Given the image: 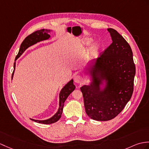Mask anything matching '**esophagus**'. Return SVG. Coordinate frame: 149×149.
Returning a JSON list of instances; mask_svg holds the SVG:
<instances>
[{"label":"esophagus","instance_id":"esophagus-1","mask_svg":"<svg viewBox=\"0 0 149 149\" xmlns=\"http://www.w3.org/2000/svg\"><path fill=\"white\" fill-rule=\"evenodd\" d=\"M74 81L75 83H77V84H81L83 81V79L81 75H76L74 76Z\"/></svg>","mask_w":149,"mask_h":149}]
</instances>
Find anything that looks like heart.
<instances>
[{
    "instance_id": "1",
    "label": "heart",
    "mask_w": 149,
    "mask_h": 149,
    "mask_svg": "<svg viewBox=\"0 0 149 149\" xmlns=\"http://www.w3.org/2000/svg\"><path fill=\"white\" fill-rule=\"evenodd\" d=\"M91 44V40L88 38H86L81 41V45L83 47H88L90 46ZM98 49V44H94L92 47V50L93 51H96Z\"/></svg>"
}]
</instances>
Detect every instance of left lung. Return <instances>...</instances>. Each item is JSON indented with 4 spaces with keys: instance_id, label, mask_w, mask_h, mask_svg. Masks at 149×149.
<instances>
[{
    "instance_id": "1",
    "label": "left lung",
    "mask_w": 149,
    "mask_h": 149,
    "mask_svg": "<svg viewBox=\"0 0 149 149\" xmlns=\"http://www.w3.org/2000/svg\"><path fill=\"white\" fill-rule=\"evenodd\" d=\"M107 30L112 43L88 63L86 68L92 82L81 88L86 113L100 121L113 119L125 107L133 94L136 72L129 44L116 30ZM101 85L104 88H101Z\"/></svg>"
}]
</instances>
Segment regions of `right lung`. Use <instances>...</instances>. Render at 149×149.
I'll use <instances>...</instances> for the list:
<instances>
[{
  "instance_id": "right-lung-1",
  "label": "right lung",
  "mask_w": 149,
  "mask_h": 149,
  "mask_svg": "<svg viewBox=\"0 0 149 149\" xmlns=\"http://www.w3.org/2000/svg\"><path fill=\"white\" fill-rule=\"evenodd\" d=\"M51 30H50L41 29L39 30L36 31V32L31 33L29 36H27L25 39H24L22 44H21L18 53L16 56L15 61L24 53V51H25L28 47L32 46V45L36 44L37 42H40V41L47 40L49 39L50 37L49 33L51 32ZM15 67H16V63H14V71L12 74V79L14 75V72H15ZM75 88V85H74L73 79H72L71 81H69L67 84L65 85L63 88H62V89L60 93V95H59V97H60V102H59L58 110L53 117H51V118L46 120H35L33 119H30L32 120H33V121L35 122L45 124H53L57 122L58 120L60 119L62 112H63V109L64 103L65 102V100H67L68 96L70 95V93L74 90Z\"/></svg>"
}]
</instances>
